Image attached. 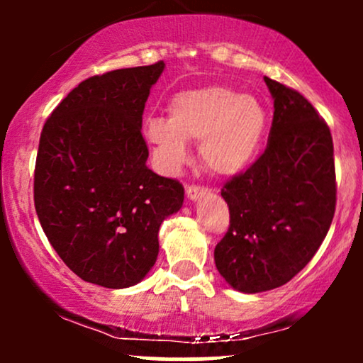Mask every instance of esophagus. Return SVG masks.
<instances>
[{
    "label": "esophagus",
    "instance_id": "34e87169",
    "mask_svg": "<svg viewBox=\"0 0 363 363\" xmlns=\"http://www.w3.org/2000/svg\"><path fill=\"white\" fill-rule=\"evenodd\" d=\"M206 193H208L206 187H201V186L191 184V186L186 187V194H187V198H189V199H199V198H203V196H205Z\"/></svg>",
    "mask_w": 363,
    "mask_h": 363
}]
</instances>
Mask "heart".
I'll list each match as a JSON object with an SVG mask.
<instances>
[{"instance_id":"heart-1","label":"heart","mask_w":363,"mask_h":363,"mask_svg":"<svg viewBox=\"0 0 363 363\" xmlns=\"http://www.w3.org/2000/svg\"><path fill=\"white\" fill-rule=\"evenodd\" d=\"M266 126L268 116L259 101L227 86H208L176 95L169 119L150 118L145 135L167 170L187 162L186 141H201L203 164L220 176H234L259 152Z\"/></svg>"}]
</instances>
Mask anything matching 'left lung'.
I'll return each mask as SVG.
<instances>
[{
	"label": "left lung",
	"instance_id": "1",
	"mask_svg": "<svg viewBox=\"0 0 363 363\" xmlns=\"http://www.w3.org/2000/svg\"><path fill=\"white\" fill-rule=\"evenodd\" d=\"M274 99L264 152L228 179L230 211L215 264L235 290L257 294L290 281L323 244L336 208L333 136L297 90L264 77Z\"/></svg>",
	"mask_w": 363,
	"mask_h": 363
}]
</instances>
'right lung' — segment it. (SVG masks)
I'll return each mask as SVG.
<instances>
[{"label":"right lung","instance_id":"1","mask_svg":"<svg viewBox=\"0 0 363 363\" xmlns=\"http://www.w3.org/2000/svg\"><path fill=\"white\" fill-rule=\"evenodd\" d=\"M164 61L86 78L45 121L34 172L44 234L82 280L126 289L155 264L184 187L147 167L145 102Z\"/></svg>","mask_w":363,"mask_h":363}]
</instances>
